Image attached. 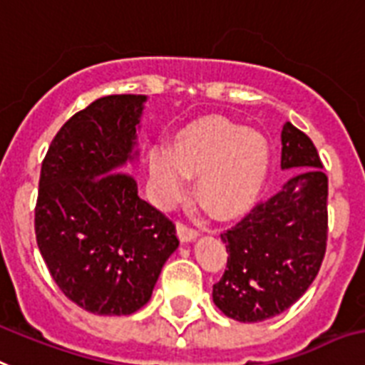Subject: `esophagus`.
<instances>
[{"instance_id":"34e87169","label":"esophagus","mask_w":365,"mask_h":365,"mask_svg":"<svg viewBox=\"0 0 365 365\" xmlns=\"http://www.w3.org/2000/svg\"><path fill=\"white\" fill-rule=\"evenodd\" d=\"M178 236H180L182 242H191V240H195L198 236V230L189 227L187 223L180 221V223H178Z\"/></svg>"}]
</instances>
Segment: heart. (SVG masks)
<instances>
[{
    "instance_id": "heart-1",
    "label": "heart",
    "mask_w": 365,
    "mask_h": 365,
    "mask_svg": "<svg viewBox=\"0 0 365 365\" xmlns=\"http://www.w3.org/2000/svg\"><path fill=\"white\" fill-rule=\"evenodd\" d=\"M153 197L161 206L180 200L185 176H197V195L217 217L244 212L260 192L269 168L264 133L208 118L183 129L173 152L155 146L148 153Z\"/></svg>"
}]
</instances>
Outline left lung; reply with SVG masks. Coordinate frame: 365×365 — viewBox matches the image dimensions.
Segmentation results:
<instances>
[{
  "instance_id": "obj_1",
  "label": "left lung",
  "mask_w": 365,
  "mask_h": 365,
  "mask_svg": "<svg viewBox=\"0 0 365 365\" xmlns=\"http://www.w3.org/2000/svg\"><path fill=\"white\" fill-rule=\"evenodd\" d=\"M281 168L294 178L260 200L225 230L227 269L213 285V302L240 322L279 315L319 274L328 242V176L306 133L287 121L281 133Z\"/></svg>"
}]
</instances>
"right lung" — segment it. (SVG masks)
I'll list each match as a JSON object with an SVG mask.
<instances>
[{
  "mask_svg": "<svg viewBox=\"0 0 365 365\" xmlns=\"http://www.w3.org/2000/svg\"><path fill=\"white\" fill-rule=\"evenodd\" d=\"M144 96H108L65 121L43 159L35 238L52 279L96 315L146 306L176 225L138 197L133 159Z\"/></svg>",
  "mask_w": 365,
  "mask_h": 365,
  "instance_id": "add662e5",
  "label": "right lung"
}]
</instances>
